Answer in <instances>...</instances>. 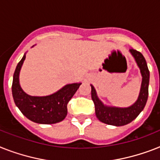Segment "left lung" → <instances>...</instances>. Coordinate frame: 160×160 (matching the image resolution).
<instances>
[{"instance_id": "1", "label": "left lung", "mask_w": 160, "mask_h": 160, "mask_svg": "<svg viewBox=\"0 0 160 160\" xmlns=\"http://www.w3.org/2000/svg\"><path fill=\"white\" fill-rule=\"evenodd\" d=\"M130 52L134 57L136 63L141 70L142 76L141 92L138 99L134 104L128 108L108 107L102 104L96 94V91L93 85H91V98L94 103L96 117L100 122L108 125L120 126L127 125L137 118L141 112L144 109L147 102L149 94V82H150V71L145 58L140 52L133 48L130 49Z\"/></svg>"}]
</instances>
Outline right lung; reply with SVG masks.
<instances>
[{
    "label": "right lung",
    "mask_w": 160,
    "mask_h": 160,
    "mask_svg": "<svg viewBox=\"0 0 160 160\" xmlns=\"http://www.w3.org/2000/svg\"><path fill=\"white\" fill-rule=\"evenodd\" d=\"M25 54L15 68L12 83L15 103L26 118L39 124H54L62 122L67 114V103L77 91L81 83L67 84L48 96L36 97L24 93L19 85V75Z\"/></svg>",
    "instance_id": "right-lung-1"
}]
</instances>
